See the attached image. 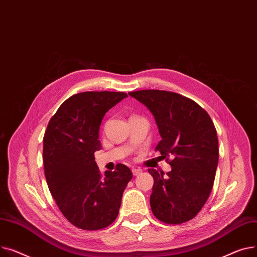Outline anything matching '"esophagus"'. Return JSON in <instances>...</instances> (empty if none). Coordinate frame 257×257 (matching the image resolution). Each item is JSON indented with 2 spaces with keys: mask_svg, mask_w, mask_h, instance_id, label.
<instances>
[{
  "mask_svg": "<svg viewBox=\"0 0 257 257\" xmlns=\"http://www.w3.org/2000/svg\"><path fill=\"white\" fill-rule=\"evenodd\" d=\"M132 172H133V175L136 176V175H139L142 172V169H140V168H133Z\"/></svg>",
  "mask_w": 257,
  "mask_h": 257,
  "instance_id": "1",
  "label": "esophagus"
}]
</instances>
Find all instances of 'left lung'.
<instances>
[{
	"label": "left lung",
	"mask_w": 257,
	"mask_h": 257,
	"mask_svg": "<svg viewBox=\"0 0 257 257\" xmlns=\"http://www.w3.org/2000/svg\"><path fill=\"white\" fill-rule=\"evenodd\" d=\"M128 95L153 114L162 138L156 150L171 158V171L166 174L148 169L154 177L153 213L168 224L189 221L200 212L214 185L219 147L212 119L198 103L174 92L139 90Z\"/></svg>",
	"instance_id": "1"
}]
</instances>
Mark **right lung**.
Segmentation results:
<instances>
[{
    "label": "right lung",
    "mask_w": 257,
    "mask_h": 257,
    "mask_svg": "<svg viewBox=\"0 0 257 257\" xmlns=\"http://www.w3.org/2000/svg\"><path fill=\"white\" fill-rule=\"evenodd\" d=\"M127 97L124 92L87 91L66 99L51 118L43 137L44 174L59 209L74 226L97 230L118 216L133 174L123 164L101 174L94 153L101 149L104 114Z\"/></svg>",
    "instance_id": "add662e5"
}]
</instances>
